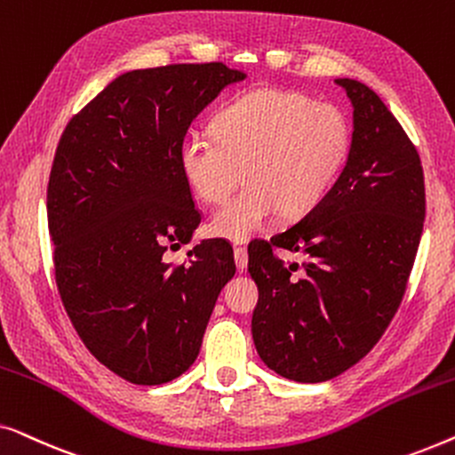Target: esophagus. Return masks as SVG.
<instances>
[{
    "label": "esophagus",
    "mask_w": 455,
    "mask_h": 455,
    "mask_svg": "<svg viewBox=\"0 0 455 455\" xmlns=\"http://www.w3.org/2000/svg\"><path fill=\"white\" fill-rule=\"evenodd\" d=\"M234 259H235V267H238V269H246L248 252H246L244 246H235L234 248Z\"/></svg>",
    "instance_id": "esophagus-1"
}]
</instances>
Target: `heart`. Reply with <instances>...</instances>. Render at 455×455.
<instances>
[{
  "mask_svg": "<svg viewBox=\"0 0 455 455\" xmlns=\"http://www.w3.org/2000/svg\"><path fill=\"white\" fill-rule=\"evenodd\" d=\"M350 147L352 124L339 105L296 91L254 89L217 111L213 134L196 132L184 142L180 170L209 204L226 203L246 176L251 186L211 220L217 238L246 242L277 211L302 217L319 207Z\"/></svg>",
  "mask_w": 455,
  "mask_h": 455,
  "instance_id": "b5f03b06",
  "label": "heart"
}]
</instances>
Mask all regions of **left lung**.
<instances>
[{"label": "left lung", "mask_w": 455, "mask_h": 455, "mask_svg": "<svg viewBox=\"0 0 455 455\" xmlns=\"http://www.w3.org/2000/svg\"><path fill=\"white\" fill-rule=\"evenodd\" d=\"M354 108L344 172L319 207L248 246L259 285L252 339L263 363L298 383H321L372 350L400 308L425 221L420 157L369 86L338 78ZM277 247L304 251L285 264Z\"/></svg>", "instance_id": "8db88e82"}]
</instances>
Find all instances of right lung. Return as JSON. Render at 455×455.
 <instances>
[{"label":"right lung","instance_id":"add662e5","mask_svg":"<svg viewBox=\"0 0 455 455\" xmlns=\"http://www.w3.org/2000/svg\"><path fill=\"white\" fill-rule=\"evenodd\" d=\"M223 61L117 76L68 122L47 184L55 283L78 338L134 385L190 369L223 285L232 246L204 240L184 263L201 211L180 170L190 124L223 86L244 80Z\"/></svg>","mask_w":455,"mask_h":455}]
</instances>
